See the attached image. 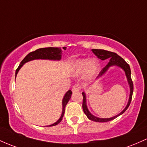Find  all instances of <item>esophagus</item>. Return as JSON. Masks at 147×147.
Listing matches in <instances>:
<instances>
[{"instance_id":"34e87169","label":"esophagus","mask_w":147,"mask_h":147,"mask_svg":"<svg viewBox=\"0 0 147 147\" xmlns=\"http://www.w3.org/2000/svg\"><path fill=\"white\" fill-rule=\"evenodd\" d=\"M80 90V86L79 84L74 85L73 87H72V91L74 92V93H75V92L79 91Z\"/></svg>"}]
</instances>
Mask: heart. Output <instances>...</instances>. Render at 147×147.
<instances>
[{"mask_svg":"<svg viewBox=\"0 0 147 147\" xmlns=\"http://www.w3.org/2000/svg\"><path fill=\"white\" fill-rule=\"evenodd\" d=\"M99 68V63L91 59H80L75 63L74 71L76 75H81L86 72V78L91 80L96 75Z\"/></svg>","mask_w":147,"mask_h":147,"instance_id":"obj_1","label":"heart"}]
</instances>
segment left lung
<instances>
[{"mask_svg": "<svg viewBox=\"0 0 147 147\" xmlns=\"http://www.w3.org/2000/svg\"><path fill=\"white\" fill-rule=\"evenodd\" d=\"M92 51L93 52V54L96 56H98V59H101V60L104 61L106 59H109V63L107 64V65L102 69V70L100 71V72L99 73L98 76L96 78V80L100 78L101 77H102L106 72H107V70H109V67H112V66H117V67H121L124 71L125 72V77L127 78V81H128L129 87H130V95H129V99L125 107L123 109L122 112H121L119 114L114 116V117H110V118H99V117H96V116L93 115L91 112L88 110V107H87L86 105V93L84 92H82V96H83V103H82V108H83V111L84 112V114H86V117H88V119L93 121L96 122H107L109 121H112L113 119H116L117 117H118L119 116L123 114L124 112L126 111V109H128V107L130 105V102H131L132 96H133V84L131 80V71H130V66L123 59H122L121 56H119L118 54H117L116 53L111 52V51H106L104 49H92Z\"/></svg>", "mask_w": 147, "mask_h": 147, "instance_id": "8db88e82", "label": "left lung"}]
</instances>
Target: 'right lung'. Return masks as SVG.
Here are the masks:
<instances>
[{"mask_svg": "<svg viewBox=\"0 0 147 147\" xmlns=\"http://www.w3.org/2000/svg\"><path fill=\"white\" fill-rule=\"evenodd\" d=\"M64 49H66V47H63ZM61 56H62V49L61 48L59 47H47V48H41V49H38L35 50L34 51H32V52L29 53V54L26 56L25 58L22 60L21 63L19 64V66L18 68L17 69L15 72V79L17 77V73L21 69V67L23 66L26 63L29 62L30 61L33 60H36V59H44V60H51V61H60L61 59ZM72 94L71 90H68L65 93V94L64 95L63 98L62 100V106H63V109H62V114H61L60 118L59 119V120L57 121H56L55 123L51 125H46V126L49 127V126H54V125L59 124L60 122L62 121L64 113H65V109L66 105L67 104L68 101L70 100L71 98V95Z\"/></svg>", "mask_w": 147, "mask_h": 147, "instance_id": "obj_1", "label": "right lung"}]
</instances>
